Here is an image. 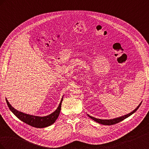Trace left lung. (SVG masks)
Returning <instances> with one entry per match:
<instances>
[{"instance_id":"left-lung-1","label":"left lung","mask_w":149,"mask_h":149,"mask_svg":"<svg viewBox=\"0 0 149 149\" xmlns=\"http://www.w3.org/2000/svg\"><path fill=\"white\" fill-rule=\"evenodd\" d=\"M141 104H142V102H141V103H140V104L136 108V109H135L132 112H130L129 114H126V115L123 116L119 117V118H115V119H97V118H94V117H92V116H89V115H88V116L90 118L92 119L93 120L96 121V123H98L103 124V125H113V124H115L120 123V121L123 120L124 119H126L127 118H128V117H129L130 116H131L132 114H134V112H136V111L139 109V107H140V106L141 105Z\"/></svg>"}]
</instances>
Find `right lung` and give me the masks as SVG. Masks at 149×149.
Masks as SVG:
<instances>
[{"label":"right lung","instance_id":"right-lung-1","mask_svg":"<svg viewBox=\"0 0 149 149\" xmlns=\"http://www.w3.org/2000/svg\"><path fill=\"white\" fill-rule=\"evenodd\" d=\"M63 98V97H62L61 102L56 109V110L54 111L53 113L50 114L49 115L44 116V117H40V116L29 115V114L23 113V112L14 109V108L10 104V103L8 102L7 99H6V102L8 108H9L10 110L13 112V114H14L17 118H19L20 120L23 121L24 123L32 126V127H37V128H44L52 125L58 118L60 112V110H61Z\"/></svg>","mask_w":149,"mask_h":149}]
</instances>
